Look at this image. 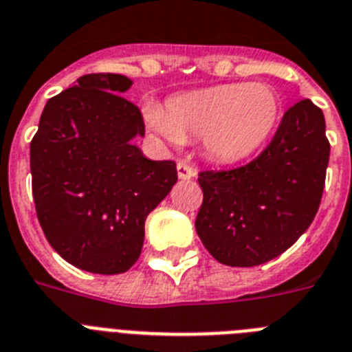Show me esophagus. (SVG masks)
Segmentation results:
<instances>
[{"instance_id":"34e87169","label":"esophagus","mask_w":352,"mask_h":352,"mask_svg":"<svg viewBox=\"0 0 352 352\" xmlns=\"http://www.w3.org/2000/svg\"><path fill=\"white\" fill-rule=\"evenodd\" d=\"M177 175H179V179H191V177H195V170L191 166H189L186 161H179L177 163Z\"/></svg>"}]
</instances>
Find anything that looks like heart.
<instances>
[{
	"mask_svg": "<svg viewBox=\"0 0 352 352\" xmlns=\"http://www.w3.org/2000/svg\"><path fill=\"white\" fill-rule=\"evenodd\" d=\"M280 117V96L265 83H228L188 91L166 100L164 109L146 104L145 118L172 145L201 138L210 157L235 163L255 154Z\"/></svg>",
	"mask_w": 352,
	"mask_h": 352,
	"instance_id": "heart-1",
	"label": "heart"
}]
</instances>
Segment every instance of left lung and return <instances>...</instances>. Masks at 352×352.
<instances>
[{
	"label": "left lung",
	"instance_id": "obj_1",
	"mask_svg": "<svg viewBox=\"0 0 352 352\" xmlns=\"http://www.w3.org/2000/svg\"><path fill=\"white\" fill-rule=\"evenodd\" d=\"M328 161L322 109L303 99L250 163L198 173L204 201L195 227L207 252L232 267L282 255L316 218Z\"/></svg>",
	"mask_w": 352,
	"mask_h": 352
}]
</instances>
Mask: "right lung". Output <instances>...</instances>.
Wrapping results in <instances>:
<instances>
[{
  "instance_id": "obj_1",
  "label": "right lung",
  "mask_w": 352,
  "mask_h": 352,
  "mask_svg": "<svg viewBox=\"0 0 352 352\" xmlns=\"http://www.w3.org/2000/svg\"><path fill=\"white\" fill-rule=\"evenodd\" d=\"M122 74H87L51 97L30 145L36 218L45 239L76 267L125 273L140 258L146 216L177 182L173 161L133 145L142 111L120 94Z\"/></svg>"
}]
</instances>
